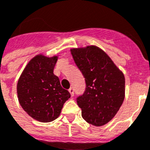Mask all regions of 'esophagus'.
Here are the masks:
<instances>
[{
    "label": "esophagus",
    "instance_id": "obj_1",
    "mask_svg": "<svg viewBox=\"0 0 150 150\" xmlns=\"http://www.w3.org/2000/svg\"><path fill=\"white\" fill-rule=\"evenodd\" d=\"M68 91L70 92L71 97H73V96H74V89H73V87H71L70 89L68 90Z\"/></svg>",
    "mask_w": 150,
    "mask_h": 150
}]
</instances>
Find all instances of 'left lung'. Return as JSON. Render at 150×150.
<instances>
[{
  "instance_id": "left-lung-1",
  "label": "left lung",
  "mask_w": 150,
  "mask_h": 150,
  "mask_svg": "<svg viewBox=\"0 0 150 150\" xmlns=\"http://www.w3.org/2000/svg\"><path fill=\"white\" fill-rule=\"evenodd\" d=\"M71 52L86 81L84 93L76 98L82 116L92 125H105L116 116L123 104L124 75L97 46L72 49Z\"/></svg>"
}]
</instances>
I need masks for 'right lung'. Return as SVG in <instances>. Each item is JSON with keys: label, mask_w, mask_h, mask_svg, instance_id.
Segmentation results:
<instances>
[{"label": "right lung", "mask_w": 150, "mask_h": 150, "mask_svg": "<svg viewBox=\"0 0 150 150\" xmlns=\"http://www.w3.org/2000/svg\"><path fill=\"white\" fill-rule=\"evenodd\" d=\"M57 57L38 55L26 66L17 83V94L23 110L32 118L48 123L60 116L70 93L53 74Z\"/></svg>", "instance_id": "add662e5"}]
</instances>
